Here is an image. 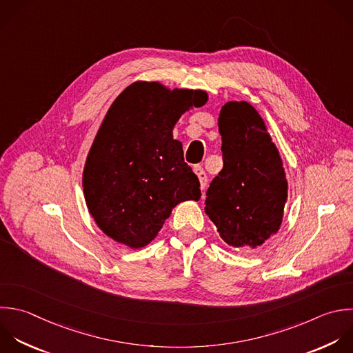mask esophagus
<instances>
[{"mask_svg": "<svg viewBox=\"0 0 353 353\" xmlns=\"http://www.w3.org/2000/svg\"><path fill=\"white\" fill-rule=\"evenodd\" d=\"M194 174L197 175V178H199V182H200V188H201V190L205 188V185H207V174H205V171L203 170V167L201 165H194Z\"/></svg>", "mask_w": 353, "mask_h": 353, "instance_id": "obj_1", "label": "esophagus"}]
</instances>
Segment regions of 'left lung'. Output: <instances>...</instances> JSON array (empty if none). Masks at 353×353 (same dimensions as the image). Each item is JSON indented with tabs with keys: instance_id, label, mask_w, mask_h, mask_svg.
I'll use <instances>...</instances> for the list:
<instances>
[{
	"instance_id": "obj_1",
	"label": "left lung",
	"mask_w": 353,
	"mask_h": 353,
	"mask_svg": "<svg viewBox=\"0 0 353 353\" xmlns=\"http://www.w3.org/2000/svg\"><path fill=\"white\" fill-rule=\"evenodd\" d=\"M223 168L205 193V214L221 239L254 250L280 229L287 179L279 149L258 110L245 101L226 102L218 117Z\"/></svg>"
}]
</instances>
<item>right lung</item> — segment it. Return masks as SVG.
<instances>
[{
    "mask_svg": "<svg viewBox=\"0 0 353 353\" xmlns=\"http://www.w3.org/2000/svg\"><path fill=\"white\" fill-rule=\"evenodd\" d=\"M201 90L135 81L109 108L88 152L83 188L98 228L130 248L148 245L174 207L201 197L172 131L183 113L207 103Z\"/></svg>",
    "mask_w": 353,
    "mask_h": 353,
    "instance_id": "obj_1",
    "label": "right lung"
}]
</instances>
